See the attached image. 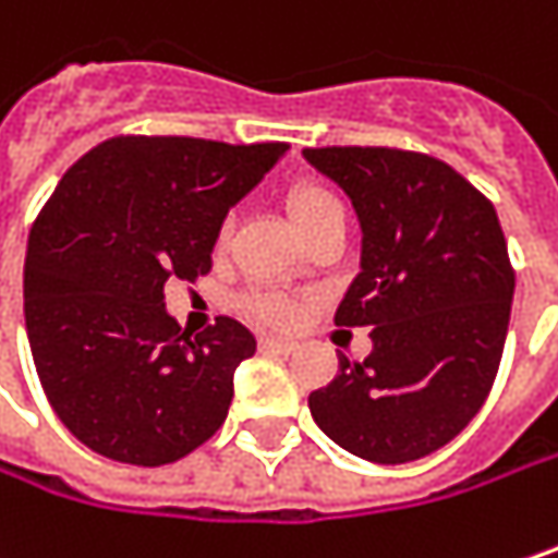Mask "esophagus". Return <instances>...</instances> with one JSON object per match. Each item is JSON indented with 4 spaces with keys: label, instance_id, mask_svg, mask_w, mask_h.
<instances>
[{
    "label": "esophagus",
    "instance_id": "obj_1",
    "mask_svg": "<svg viewBox=\"0 0 558 558\" xmlns=\"http://www.w3.org/2000/svg\"><path fill=\"white\" fill-rule=\"evenodd\" d=\"M258 344H262V351H278V354H290V351L296 348V341H290V338H278V335H262V338H258Z\"/></svg>",
    "mask_w": 558,
    "mask_h": 558
}]
</instances>
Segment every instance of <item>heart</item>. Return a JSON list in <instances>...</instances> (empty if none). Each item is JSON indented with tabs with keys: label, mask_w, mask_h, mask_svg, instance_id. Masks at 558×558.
I'll use <instances>...</instances> for the list:
<instances>
[{
	"label": "heart",
	"mask_w": 558,
	"mask_h": 558,
	"mask_svg": "<svg viewBox=\"0 0 558 558\" xmlns=\"http://www.w3.org/2000/svg\"><path fill=\"white\" fill-rule=\"evenodd\" d=\"M283 204H287V214H290V220H293L296 229H306L313 220L326 217L329 210H341L338 197L331 194L326 184H316V181H296V184H290ZM248 310L258 319L275 323V326H287L296 316V306L287 296H280V293H255L248 300Z\"/></svg>",
	"instance_id": "1"
}]
</instances>
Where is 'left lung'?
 Wrapping results in <instances>:
<instances>
[{"instance_id": "1", "label": "left lung", "mask_w": 558, "mask_h": 558, "mask_svg": "<svg viewBox=\"0 0 558 558\" xmlns=\"http://www.w3.org/2000/svg\"><path fill=\"white\" fill-rule=\"evenodd\" d=\"M303 159L361 220V275L335 326H371L364 361L338 354L310 392L316 425L371 463L450 444L482 409L505 351L514 268L492 201L447 162L389 146H323Z\"/></svg>"}]
</instances>
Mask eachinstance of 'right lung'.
I'll use <instances>...</instances> for the list:
<instances>
[{"label": "right lung", "mask_w": 558, "mask_h": 558, "mask_svg": "<svg viewBox=\"0 0 558 558\" xmlns=\"http://www.w3.org/2000/svg\"><path fill=\"white\" fill-rule=\"evenodd\" d=\"M287 153L194 136H114L60 178L25 255V326L57 418L88 450L166 466L227 422L255 335L220 316L187 338L166 283L210 271L229 207Z\"/></svg>", "instance_id": "obj_1"}]
</instances>
